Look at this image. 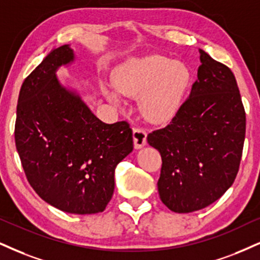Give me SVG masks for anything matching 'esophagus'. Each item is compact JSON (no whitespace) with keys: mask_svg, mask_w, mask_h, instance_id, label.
<instances>
[{"mask_svg":"<svg viewBox=\"0 0 260 260\" xmlns=\"http://www.w3.org/2000/svg\"><path fill=\"white\" fill-rule=\"evenodd\" d=\"M133 137H134V146H135L136 149H140L142 148L143 146H146L147 133L145 129H142V127H136V129H134Z\"/></svg>","mask_w":260,"mask_h":260,"instance_id":"esophagus-1","label":"esophagus"}]
</instances>
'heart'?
I'll use <instances>...</instances> for the list:
<instances>
[{"label":"heart","instance_id":"1","mask_svg":"<svg viewBox=\"0 0 260 260\" xmlns=\"http://www.w3.org/2000/svg\"><path fill=\"white\" fill-rule=\"evenodd\" d=\"M190 73L187 66L162 56H148L125 66L115 77V88L107 86L106 95L121 105V95L139 98L141 113L152 123L171 118L181 106Z\"/></svg>","mask_w":260,"mask_h":260}]
</instances>
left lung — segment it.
<instances>
[{
	"label": "left lung",
	"mask_w": 260,
	"mask_h": 260,
	"mask_svg": "<svg viewBox=\"0 0 260 260\" xmlns=\"http://www.w3.org/2000/svg\"><path fill=\"white\" fill-rule=\"evenodd\" d=\"M198 79L169 125L148 134L161 155L158 190L176 213L207 207L235 181L246 113L235 76L203 49Z\"/></svg>",
	"instance_id": "1"
}]
</instances>
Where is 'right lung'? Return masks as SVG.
Masks as SVG:
<instances>
[{"label":"right lung","instance_id":"1","mask_svg":"<svg viewBox=\"0 0 260 260\" xmlns=\"http://www.w3.org/2000/svg\"><path fill=\"white\" fill-rule=\"evenodd\" d=\"M75 60L69 44L53 49L19 92L15 146L28 183L46 203L67 213L105 210L114 170L134 149L127 121L106 124L56 77Z\"/></svg>","mask_w":260,"mask_h":260}]
</instances>
